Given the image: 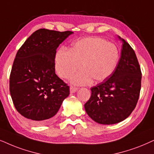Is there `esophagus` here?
Segmentation results:
<instances>
[{"label": "esophagus", "mask_w": 154, "mask_h": 154, "mask_svg": "<svg viewBox=\"0 0 154 154\" xmlns=\"http://www.w3.org/2000/svg\"><path fill=\"white\" fill-rule=\"evenodd\" d=\"M78 89H79V88L71 85V87H70V92H71V93H75V92H76L78 91Z\"/></svg>", "instance_id": "34e87169"}]
</instances>
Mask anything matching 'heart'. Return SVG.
<instances>
[{"label":"heart","instance_id":"b5f03b06","mask_svg":"<svg viewBox=\"0 0 154 154\" xmlns=\"http://www.w3.org/2000/svg\"><path fill=\"white\" fill-rule=\"evenodd\" d=\"M119 61V51L114 44L100 37H86L75 42L71 49L61 48L55 58V68L63 79L73 78L79 85L105 81L112 74Z\"/></svg>","mask_w":154,"mask_h":154}]
</instances>
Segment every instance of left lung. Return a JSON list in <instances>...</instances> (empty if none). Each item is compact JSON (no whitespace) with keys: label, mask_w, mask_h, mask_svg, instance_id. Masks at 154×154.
<instances>
[{"label":"left lung","mask_w":154,"mask_h":154,"mask_svg":"<svg viewBox=\"0 0 154 154\" xmlns=\"http://www.w3.org/2000/svg\"><path fill=\"white\" fill-rule=\"evenodd\" d=\"M121 40L122 49L116 69L109 78L91 88V96L84 105L88 116L103 125L127 118L140 94L141 71L138 59L129 43Z\"/></svg>","instance_id":"obj_1"}]
</instances>
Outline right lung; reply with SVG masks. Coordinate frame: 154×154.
Masks as SVG:
<instances>
[{
  "label": "right lung",
  "mask_w": 154,
  "mask_h": 154,
  "mask_svg": "<svg viewBox=\"0 0 154 154\" xmlns=\"http://www.w3.org/2000/svg\"><path fill=\"white\" fill-rule=\"evenodd\" d=\"M71 31L39 29L16 54L10 75L15 109L33 125L50 122L69 95V86L55 73L57 49Z\"/></svg>",
  "instance_id": "add662e5"
}]
</instances>
